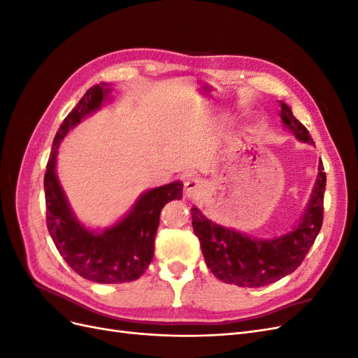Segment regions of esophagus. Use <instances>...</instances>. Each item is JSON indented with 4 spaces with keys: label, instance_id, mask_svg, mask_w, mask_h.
<instances>
[{
    "label": "esophagus",
    "instance_id": "esophagus-1",
    "mask_svg": "<svg viewBox=\"0 0 358 358\" xmlns=\"http://www.w3.org/2000/svg\"><path fill=\"white\" fill-rule=\"evenodd\" d=\"M183 192L188 199H200L206 192V182L201 178H188L185 180Z\"/></svg>",
    "mask_w": 358,
    "mask_h": 358
}]
</instances>
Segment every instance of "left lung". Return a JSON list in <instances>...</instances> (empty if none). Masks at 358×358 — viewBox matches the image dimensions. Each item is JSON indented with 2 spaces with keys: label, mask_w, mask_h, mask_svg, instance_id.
<instances>
[{
  "label": "left lung",
  "mask_w": 358,
  "mask_h": 358,
  "mask_svg": "<svg viewBox=\"0 0 358 358\" xmlns=\"http://www.w3.org/2000/svg\"><path fill=\"white\" fill-rule=\"evenodd\" d=\"M282 125L299 142L313 145L309 131L292 115L289 106L279 101ZM326 173L320 159L315 185L300 220L282 236L257 239L239 230L210 221L196 206L191 208L192 229L200 241L204 262L225 284L258 288L294 272L315 242L322 225Z\"/></svg>",
  "instance_id": "1"
}]
</instances>
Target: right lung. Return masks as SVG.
I'll return each mask as SVG.
<instances>
[{
    "mask_svg": "<svg viewBox=\"0 0 358 358\" xmlns=\"http://www.w3.org/2000/svg\"><path fill=\"white\" fill-rule=\"evenodd\" d=\"M110 92L109 83L94 85L74 106L53 138L45 175L46 221L52 241L76 273L99 284L131 282L145 273L154 258L161 209L171 200H180L183 189V183L175 180L145 191L131 210L103 230L88 229L78 220L57 175L58 148L70 129L112 100Z\"/></svg>",
    "mask_w": 358,
    "mask_h": 358,
    "instance_id": "add662e5",
    "label": "right lung"
}]
</instances>
